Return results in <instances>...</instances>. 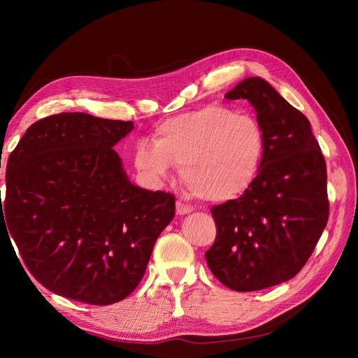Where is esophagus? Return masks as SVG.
<instances>
[{
    "instance_id": "esophagus-1",
    "label": "esophagus",
    "mask_w": 358,
    "mask_h": 358,
    "mask_svg": "<svg viewBox=\"0 0 358 358\" xmlns=\"http://www.w3.org/2000/svg\"><path fill=\"white\" fill-rule=\"evenodd\" d=\"M192 212V208H189V206L183 204L182 201H176V213L183 216V215H188Z\"/></svg>"
}]
</instances>
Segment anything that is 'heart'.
Returning <instances> with one entry per match:
<instances>
[{
  "mask_svg": "<svg viewBox=\"0 0 358 358\" xmlns=\"http://www.w3.org/2000/svg\"><path fill=\"white\" fill-rule=\"evenodd\" d=\"M264 155L266 133L257 117L208 104L157 125L152 143L136 145L134 162L154 179L182 166V180L200 199L229 203L251 189Z\"/></svg>",
  "mask_w": 358,
  "mask_h": 358,
  "instance_id": "obj_1",
  "label": "heart"
}]
</instances>
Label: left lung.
Wrapping results in <instances>:
<instances>
[{"instance_id":"obj_1","label":"left lung","mask_w":358,"mask_h":358,"mask_svg":"<svg viewBox=\"0 0 358 358\" xmlns=\"http://www.w3.org/2000/svg\"><path fill=\"white\" fill-rule=\"evenodd\" d=\"M248 100L266 133L259 175L246 194L213 206L216 239L206 262L234 291H255L294 278L329 220L327 169L308 117L262 78L225 94Z\"/></svg>"}]
</instances>
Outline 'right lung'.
<instances>
[{
	"mask_svg": "<svg viewBox=\"0 0 358 358\" xmlns=\"http://www.w3.org/2000/svg\"><path fill=\"white\" fill-rule=\"evenodd\" d=\"M133 127L52 115L8 157L0 225L8 222L31 275L58 296L101 306L124 300L175 216V196L134 185L113 150Z\"/></svg>",
	"mask_w": 358,
	"mask_h": 358,
	"instance_id": "obj_1",
	"label": "right lung"
}]
</instances>
